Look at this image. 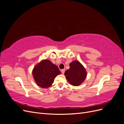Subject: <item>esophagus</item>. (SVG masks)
Instances as JSON below:
<instances>
[{"mask_svg": "<svg viewBox=\"0 0 124 124\" xmlns=\"http://www.w3.org/2000/svg\"><path fill=\"white\" fill-rule=\"evenodd\" d=\"M61 72H62V74H63L65 73V69H62V71H61Z\"/></svg>", "mask_w": 124, "mask_h": 124, "instance_id": "esophagus-1", "label": "esophagus"}]
</instances>
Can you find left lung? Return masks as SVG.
Here are the masks:
<instances>
[{"instance_id": "1", "label": "left lung", "mask_w": 124, "mask_h": 124, "mask_svg": "<svg viewBox=\"0 0 124 124\" xmlns=\"http://www.w3.org/2000/svg\"><path fill=\"white\" fill-rule=\"evenodd\" d=\"M70 69L67 70L65 76L70 84L78 86L82 84L87 76V72L83 66L77 61H74L70 63Z\"/></svg>"}]
</instances>
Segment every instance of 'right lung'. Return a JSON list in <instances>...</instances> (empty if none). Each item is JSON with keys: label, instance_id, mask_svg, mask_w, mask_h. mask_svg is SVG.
Segmentation results:
<instances>
[{"label": "right lung", "instance_id": "1", "mask_svg": "<svg viewBox=\"0 0 124 124\" xmlns=\"http://www.w3.org/2000/svg\"><path fill=\"white\" fill-rule=\"evenodd\" d=\"M61 74L58 67L47 59L40 62L32 70L35 82L42 88L49 87L54 82L55 77Z\"/></svg>", "mask_w": 124, "mask_h": 124}]
</instances>
